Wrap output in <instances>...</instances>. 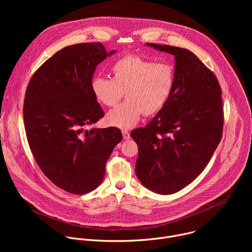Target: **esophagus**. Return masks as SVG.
<instances>
[{"mask_svg": "<svg viewBox=\"0 0 252 252\" xmlns=\"http://www.w3.org/2000/svg\"><path fill=\"white\" fill-rule=\"evenodd\" d=\"M122 132H123V136H124V138H125V139H129L130 134H129V132H128L127 130H126V129H125V130H123Z\"/></svg>", "mask_w": 252, "mask_h": 252, "instance_id": "1", "label": "esophagus"}]
</instances>
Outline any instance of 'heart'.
<instances>
[{
    "label": "heart",
    "instance_id": "b5f03b06",
    "mask_svg": "<svg viewBox=\"0 0 252 252\" xmlns=\"http://www.w3.org/2000/svg\"><path fill=\"white\" fill-rule=\"evenodd\" d=\"M113 78L96 76L91 89L95 98L106 106L126 99L106 115L109 125L119 128L134 126L142 114L153 116L168 101L175 85V71L168 63H155L136 55H127L112 65Z\"/></svg>",
    "mask_w": 252,
    "mask_h": 252
}]
</instances>
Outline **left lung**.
<instances>
[{"label": "left lung", "mask_w": 252, "mask_h": 252, "mask_svg": "<svg viewBox=\"0 0 252 252\" xmlns=\"http://www.w3.org/2000/svg\"><path fill=\"white\" fill-rule=\"evenodd\" d=\"M174 56L175 85L163 109L130 132L137 143L135 173L141 185L172 194L202 172L222 135L221 89L210 69L190 51L147 43Z\"/></svg>", "instance_id": "obj_1"}]
</instances>
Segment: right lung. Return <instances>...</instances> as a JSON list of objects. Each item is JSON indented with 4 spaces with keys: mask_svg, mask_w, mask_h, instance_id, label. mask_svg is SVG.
Wrapping results in <instances>:
<instances>
[{
    "mask_svg": "<svg viewBox=\"0 0 252 252\" xmlns=\"http://www.w3.org/2000/svg\"><path fill=\"white\" fill-rule=\"evenodd\" d=\"M116 53L106 52L101 43L65 47L28 85L23 114L30 149L45 175L67 192L95 189L123 139L118 127L85 128L104 116L91 83L97 64Z\"/></svg>",
    "mask_w": 252,
    "mask_h": 252,
    "instance_id": "right-lung-1",
    "label": "right lung"
}]
</instances>
